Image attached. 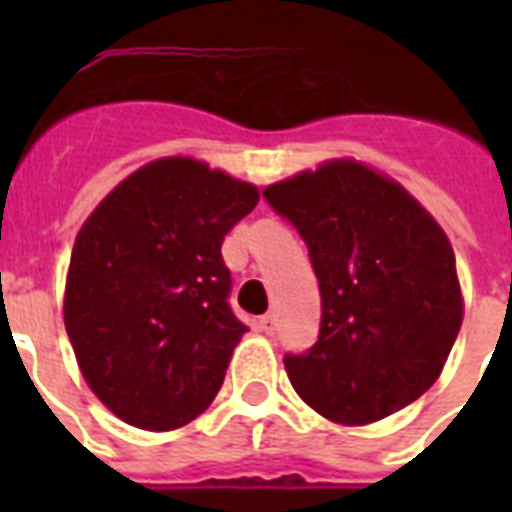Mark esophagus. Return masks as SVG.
<instances>
[{
	"instance_id": "1",
	"label": "esophagus",
	"mask_w": 512,
	"mask_h": 512,
	"mask_svg": "<svg viewBox=\"0 0 512 512\" xmlns=\"http://www.w3.org/2000/svg\"><path fill=\"white\" fill-rule=\"evenodd\" d=\"M260 329H263L265 335H273V332H276V313H265V316H260Z\"/></svg>"
}]
</instances>
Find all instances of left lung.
I'll list each match as a JSON object with an SVG mask.
<instances>
[{"label": "left lung", "instance_id": "1", "mask_svg": "<svg viewBox=\"0 0 512 512\" xmlns=\"http://www.w3.org/2000/svg\"><path fill=\"white\" fill-rule=\"evenodd\" d=\"M295 225L321 292L319 340L287 353L305 404L342 425L404 409L438 380L462 324L452 244L393 180L329 162L268 185Z\"/></svg>", "mask_w": 512, "mask_h": 512}]
</instances>
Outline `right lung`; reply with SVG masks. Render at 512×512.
<instances>
[{
  "label": "right lung",
  "mask_w": 512,
  "mask_h": 512,
  "mask_svg": "<svg viewBox=\"0 0 512 512\" xmlns=\"http://www.w3.org/2000/svg\"><path fill=\"white\" fill-rule=\"evenodd\" d=\"M255 185L193 159H159L82 225L66 281V332L92 393L143 430L199 417L247 327L236 319L225 233Z\"/></svg>",
  "instance_id": "add662e5"
}]
</instances>
